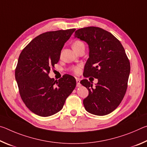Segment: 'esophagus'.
Listing matches in <instances>:
<instances>
[{
    "label": "esophagus",
    "mask_w": 147,
    "mask_h": 147,
    "mask_svg": "<svg viewBox=\"0 0 147 147\" xmlns=\"http://www.w3.org/2000/svg\"><path fill=\"white\" fill-rule=\"evenodd\" d=\"M76 86L77 87L80 86L81 84H80V79L78 78H76Z\"/></svg>",
    "instance_id": "1"
}]
</instances>
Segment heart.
Here are the masks:
<instances>
[{
    "label": "heart",
    "mask_w": 147,
    "mask_h": 147,
    "mask_svg": "<svg viewBox=\"0 0 147 147\" xmlns=\"http://www.w3.org/2000/svg\"><path fill=\"white\" fill-rule=\"evenodd\" d=\"M82 47H85V45H84V43L83 42L81 41L76 40L75 41H74V43H73V48L75 51H76L77 50L79 49ZM70 69L72 72H73V73L75 74H78L80 73V67L78 66L72 67Z\"/></svg>",
    "instance_id": "b5f03b06"
}]
</instances>
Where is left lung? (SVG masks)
I'll return each instance as SVG.
<instances>
[{
  "label": "left lung",
  "mask_w": 147,
  "mask_h": 147,
  "mask_svg": "<svg viewBox=\"0 0 147 147\" xmlns=\"http://www.w3.org/2000/svg\"><path fill=\"white\" fill-rule=\"evenodd\" d=\"M74 36L89 45V57L84 67V76L98 79L95 87L86 79L80 82L89 91L83 100L84 106L94 115H108L117 108L125 95L130 61L121 42L105 30L86 27L77 30Z\"/></svg>",
  "instance_id": "1"
}]
</instances>
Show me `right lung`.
I'll return each mask as SVG.
<instances>
[{"label":"right lung","mask_w":147,"mask_h":147,"mask_svg":"<svg viewBox=\"0 0 147 147\" xmlns=\"http://www.w3.org/2000/svg\"><path fill=\"white\" fill-rule=\"evenodd\" d=\"M76 29L47 32L32 39L20 54L15 76L21 99L32 112L41 117L61 110L76 87L69 74L54 81L50 70L60 58L65 42Z\"/></svg>","instance_id":"add662e5"}]
</instances>
